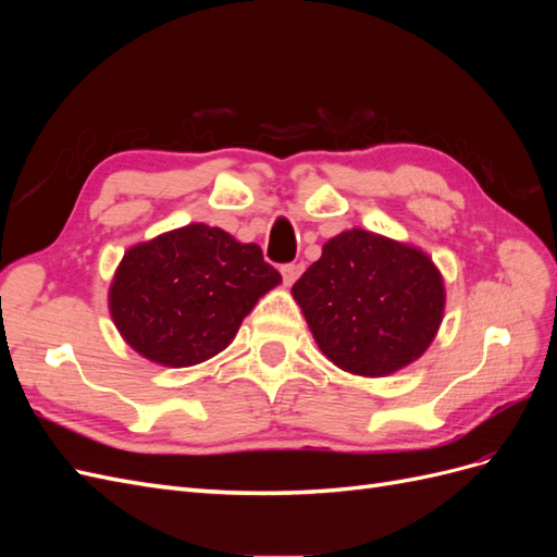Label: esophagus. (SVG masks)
<instances>
[{
  "label": "esophagus",
  "mask_w": 557,
  "mask_h": 557,
  "mask_svg": "<svg viewBox=\"0 0 557 557\" xmlns=\"http://www.w3.org/2000/svg\"><path fill=\"white\" fill-rule=\"evenodd\" d=\"M301 272H305V264H299V262H290V264H283L281 267V274H283L285 285H293L299 278Z\"/></svg>",
  "instance_id": "1"
}]
</instances>
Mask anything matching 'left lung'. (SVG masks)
Segmentation results:
<instances>
[{"instance_id":"1","label":"left lung","mask_w":557,"mask_h":557,"mask_svg":"<svg viewBox=\"0 0 557 557\" xmlns=\"http://www.w3.org/2000/svg\"><path fill=\"white\" fill-rule=\"evenodd\" d=\"M293 297L323 356L364 379L416 362L446 309L444 276L425 250L362 227L332 237Z\"/></svg>"}]
</instances>
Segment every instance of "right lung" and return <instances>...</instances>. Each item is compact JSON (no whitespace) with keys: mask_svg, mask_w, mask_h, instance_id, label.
Here are the masks:
<instances>
[{"mask_svg":"<svg viewBox=\"0 0 557 557\" xmlns=\"http://www.w3.org/2000/svg\"><path fill=\"white\" fill-rule=\"evenodd\" d=\"M278 283L258 244L190 223L125 250L109 285V313L141 358L193 367L225 350Z\"/></svg>","mask_w":557,"mask_h":557,"instance_id":"1","label":"right lung"}]
</instances>
